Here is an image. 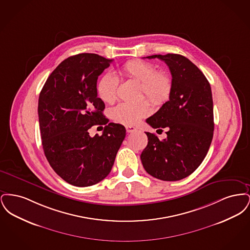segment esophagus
<instances>
[{"label": "esophagus", "mask_w": 250, "mask_h": 250, "mask_svg": "<svg viewBox=\"0 0 250 250\" xmlns=\"http://www.w3.org/2000/svg\"><path fill=\"white\" fill-rule=\"evenodd\" d=\"M125 129H126L127 133H132V132H135L137 130V128L135 126H131V125H126Z\"/></svg>", "instance_id": "34e87169"}]
</instances>
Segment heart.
Wrapping results in <instances>:
<instances>
[{
  "instance_id": "1",
  "label": "heart",
  "mask_w": 250,
  "mask_h": 250,
  "mask_svg": "<svg viewBox=\"0 0 250 250\" xmlns=\"http://www.w3.org/2000/svg\"><path fill=\"white\" fill-rule=\"evenodd\" d=\"M122 73L141 83L142 95H146L156 105L167 102L172 92V79L165 71H157L155 64L141 60H132L125 63ZM119 79L111 72L103 74L96 84L99 98L106 103H112L117 98ZM152 107L149 102L120 103L111 110L112 118L125 125H136L150 115Z\"/></svg>"
}]
</instances>
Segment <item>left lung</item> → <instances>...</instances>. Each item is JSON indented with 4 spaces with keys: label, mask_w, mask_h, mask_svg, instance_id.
<instances>
[{
    "label": "left lung",
    "mask_w": 250,
    "mask_h": 250,
    "mask_svg": "<svg viewBox=\"0 0 250 250\" xmlns=\"http://www.w3.org/2000/svg\"><path fill=\"white\" fill-rule=\"evenodd\" d=\"M164 61L172 77L169 100L146 120L153 128H167L160 141L146 132L148 144L141 159L144 169L163 181H179L202 164L213 140L214 107L211 86L191 61L180 54L152 55Z\"/></svg>",
    "instance_id": "8db88e82"
}]
</instances>
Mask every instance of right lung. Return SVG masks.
I'll list each match as a JSON object with an SVG mask.
<instances>
[{
  "label": "right lung",
  "mask_w": 250,
  "mask_h": 250,
  "mask_svg": "<svg viewBox=\"0 0 250 250\" xmlns=\"http://www.w3.org/2000/svg\"><path fill=\"white\" fill-rule=\"evenodd\" d=\"M111 62L95 53L68 57L49 75L39 95L44 153L53 170L75 187L106 178L125 137L124 125L107 124L105 104L97 97L98 76ZM103 124L104 134L92 138L88 129Z\"/></svg>",
  "instance_id": "obj_1"
}]
</instances>
